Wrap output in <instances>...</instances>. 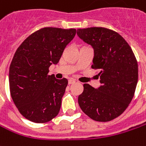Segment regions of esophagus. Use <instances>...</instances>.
I'll list each match as a JSON object with an SVG mask.
<instances>
[{
    "mask_svg": "<svg viewBox=\"0 0 146 146\" xmlns=\"http://www.w3.org/2000/svg\"><path fill=\"white\" fill-rule=\"evenodd\" d=\"M76 82V81L74 79H70L69 80V85H72V84H74Z\"/></svg>",
    "mask_w": 146,
    "mask_h": 146,
    "instance_id": "obj_1",
    "label": "esophagus"
}]
</instances>
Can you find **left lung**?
Segmentation results:
<instances>
[{
    "label": "left lung",
    "instance_id": "obj_1",
    "mask_svg": "<svg viewBox=\"0 0 146 146\" xmlns=\"http://www.w3.org/2000/svg\"><path fill=\"white\" fill-rule=\"evenodd\" d=\"M77 36L94 50L92 68L100 69L101 86L84 84L78 104L90 118L110 121L129 106L138 80V65L126 40L117 32L102 27L79 29Z\"/></svg>",
    "mask_w": 146,
    "mask_h": 146
}]
</instances>
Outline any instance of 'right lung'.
<instances>
[{"mask_svg": "<svg viewBox=\"0 0 146 146\" xmlns=\"http://www.w3.org/2000/svg\"><path fill=\"white\" fill-rule=\"evenodd\" d=\"M75 29L46 27L29 36L17 49L9 67V90L15 106L22 116L35 123H45L58 114L68 80L48 75Z\"/></svg>", "mask_w": 146, "mask_h": 146, "instance_id": "add662e5", "label": "right lung"}]
</instances>
